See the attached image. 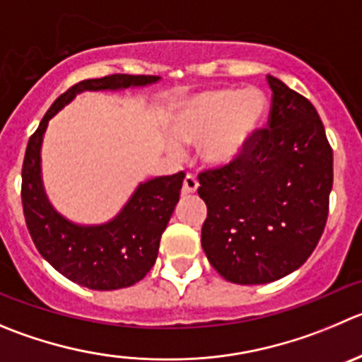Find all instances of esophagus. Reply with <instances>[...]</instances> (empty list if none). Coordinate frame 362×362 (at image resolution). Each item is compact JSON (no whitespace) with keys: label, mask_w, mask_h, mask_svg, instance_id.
<instances>
[{"label":"esophagus","mask_w":362,"mask_h":362,"mask_svg":"<svg viewBox=\"0 0 362 362\" xmlns=\"http://www.w3.org/2000/svg\"><path fill=\"white\" fill-rule=\"evenodd\" d=\"M199 188V181L195 175L188 174L187 177H185L183 181V195H190V194H195Z\"/></svg>","instance_id":"34e87169"}]
</instances>
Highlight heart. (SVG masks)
Instances as JSON below:
<instances>
[{
	"label": "heart",
	"mask_w": 362,
	"mask_h": 362,
	"mask_svg": "<svg viewBox=\"0 0 362 362\" xmlns=\"http://www.w3.org/2000/svg\"><path fill=\"white\" fill-rule=\"evenodd\" d=\"M268 101L257 88L202 92L179 106L170 132L179 142H201V158L226 165L238 158L264 120Z\"/></svg>",
	"instance_id": "b5f03b06"
}]
</instances>
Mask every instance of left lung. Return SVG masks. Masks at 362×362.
<instances>
[{
	"instance_id": "1",
	"label": "left lung",
	"mask_w": 362,
	"mask_h": 362,
	"mask_svg": "<svg viewBox=\"0 0 362 362\" xmlns=\"http://www.w3.org/2000/svg\"><path fill=\"white\" fill-rule=\"evenodd\" d=\"M268 127L243 153L199 174L208 216L201 243L211 267L236 284L291 274L318 245L329 215L332 147L315 106L268 76Z\"/></svg>"
}]
</instances>
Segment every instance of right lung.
Instances as JSON below:
<instances>
[{"label":"right lung","mask_w":362,"mask_h":362,"mask_svg":"<svg viewBox=\"0 0 362 362\" xmlns=\"http://www.w3.org/2000/svg\"><path fill=\"white\" fill-rule=\"evenodd\" d=\"M160 76L110 74L72 85L51 105L30 136L23 161L21 199L30 236L40 256L69 281L90 290L133 286L154 267L160 240L174 213L185 172L140 183L119 215L101 226H78L54 211L40 175V146L47 122L83 90H122L156 83Z\"/></svg>","instance_id":"1"}]
</instances>
